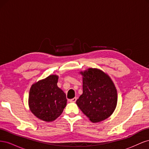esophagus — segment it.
I'll return each instance as SVG.
<instances>
[{
	"label": "esophagus",
	"instance_id": "34e87169",
	"mask_svg": "<svg viewBox=\"0 0 149 149\" xmlns=\"http://www.w3.org/2000/svg\"><path fill=\"white\" fill-rule=\"evenodd\" d=\"M76 100H77V99H76V97H74L73 99H71V100H70V101L71 102H75L76 101Z\"/></svg>",
	"mask_w": 149,
	"mask_h": 149
}]
</instances>
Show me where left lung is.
I'll return each instance as SVG.
<instances>
[{"label":"left lung","instance_id":"left-lung-1","mask_svg":"<svg viewBox=\"0 0 149 149\" xmlns=\"http://www.w3.org/2000/svg\"><path fill=\"white\" fill-rule=\"evenodd\" d=\"M79 74L83 76V94L76 103L93 123L110 117L118 103V93L110 76L97 68H89Z\"/></svg>","mask_w":149,"mask_h":149}]
</instances>
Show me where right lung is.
<instances>
[{"mask_svg": "<svg viewBox=\"0 0 149 149\" xmlns=\"http://www.w3.org/2000/svg\"><path fill=\"white\" fill-rule=\"evenodd\" d=\"M58 75L51 74L34 83L30 89V110L40 120H55L62 114L66 106V94L58 88Z\"/></svg>", "mask_w": 149, "mask_h": 149, "instance_id": "add662e5", "label": "right lung"}]
</instances>
